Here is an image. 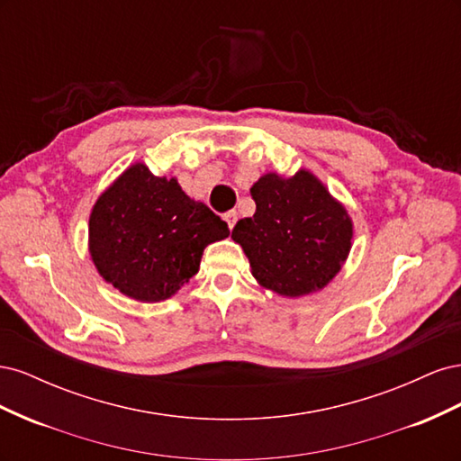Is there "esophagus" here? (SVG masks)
<instances>
[{"instance_id":"1","label":"esophagus","mask_w":461,"mask_h":461,"mask_svg":"<svg viewBox=\"0 0 461 461\" xmlns=\"http://www.w3.org/2000/svg\"><path fill=\"white\" fill-rule=\"evenodd\" d=\"M225 221H227L229 229H234L236 221H239V213H236V212H229V213H225Z\"/></svg>"}]
</instances>
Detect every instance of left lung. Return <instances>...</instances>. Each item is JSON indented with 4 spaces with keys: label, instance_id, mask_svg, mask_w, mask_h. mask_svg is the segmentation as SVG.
Wrapping results in <instances>:
<instances>
[{
    "label": "left lung",
    "instance_id": "obj_1",
    "mask_svg": "<svg viewBox=\"0 0 461 461\" xmlns=\"http://www.w3.org/2000/svg\"><path fill=\"white\" fill-rule=\"evenodd\" d=\"M254 217L236 222L232 239L258 281L283 296L323 288L342 267L352 246V221L308 171L261 176L252 186Z\"/></svg>",
    "mask_w": 461,
    "mask_h": 461
}]
</instances>
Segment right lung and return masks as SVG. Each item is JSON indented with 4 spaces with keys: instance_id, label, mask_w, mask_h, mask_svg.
<instances>
[{
    "instance_id": "1",
    "label": "right lung",
    "mask_w": 461,
    "mask_h": 461,
    "mask_svg": "<svg viewBox=\"0 0 461 461\" xmlns=\"http://www.w3.org/2000/svg\"><path fill=\"white\" fill-rule=\"evenodd\" d=\"M229 234L227 222L190 200L175 178H159L138 163L95 202L90 254L122 294L159 302L198 273L207 244Z\"/></svg>"
}]
</instances>
